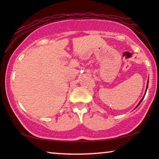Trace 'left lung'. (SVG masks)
<instances>
[{
  "mask_svg": "<svg viewBox=\"0 0 159 159\" xmlns=\"http://www.w3.org/2000/svg\"><path fill=\"white\" fill-rule=\"evenodd\" d=\"M148 83H149V79H148V81H147V88H146V91H145V94H144L143 97L141 98V100H140V101L139 102V103H138V105H137V106H136V107H138V105H140V103H141V102H142V101H143V99L144 96H145V95H146V93H147V87H148ZM136 107H135V108H136Z\"/></svg>",
  "mask_w": 159,
  "mask_h": 159,
  "instance_id": "8db88e82",
  "label": "left lung"
}]
</instances>
